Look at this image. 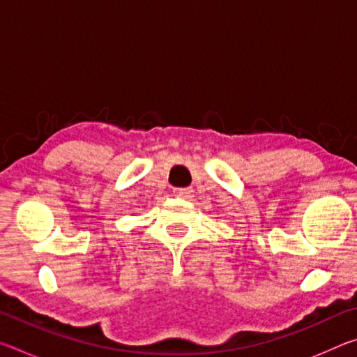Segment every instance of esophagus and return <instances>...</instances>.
Returning <instances> with one entry per match:
<instances>
[{
	"label": "esophagus",
	"instance_id": "1",
	"mask_svg": "<svg viewBox=\"0 0 357 357\" xmlns=\"http://www.w3.org/2000/svg\"><path fill=\"white\" fill-rule=\"evenodd\" d=\"M192 189H187V187H184V189H174L173 190V193L176 197H181V198H189V197H192Z\"/></svg>",
	"mask_w": 357,
	"mask_h": 357
}]
</instances>
